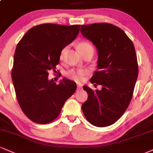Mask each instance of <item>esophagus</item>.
Returning <instances> with one entry per match:
<instances>
[{
  "mask_svg": "<svg viewBox=\"0 0 153 153\" xmlns=\"http://www.w3.org/2000/svg\"><path fill=\"white\" fill-rule=\"evenodd\" d=\"M82 88V86H81V85H79V84H78L77 85V90H78V91H79V90H80Z\"/></svg>",
  "mask_w": 153,
  "mask_h": 153,
  "instance_id": "esophagus-1",
  "label": "esophagus"
}]
</instances>
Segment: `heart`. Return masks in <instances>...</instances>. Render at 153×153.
<instances>
[{
	"instance_id": "obj_1",
	"label": "heart",
	"mask_w": 153,
	"mask_h": 153,
	"mask_svg": "<svg viewBox=\"0 0 153 153\" xmlns=\"http://www.w3.org/2000/svg\"><path fill=\"white\" fill-rule=\"evenodd\" d=\"M77 48H78L79 52H80L82 55L85 52L88 51V50L93 49V48L89 43L86 41H81L80 43H78L77 45ZM66 50H67V47L63 48L61 50L60 53V60H62L64 58V56H65V53L66 52ZM87 73V71L83 69H78V70H71V71H68L67 73H65L66 77L68 78L71 79V80H74V81L76 82H80L82 80L84 76Z\"/></svg>"
}]
</instances>
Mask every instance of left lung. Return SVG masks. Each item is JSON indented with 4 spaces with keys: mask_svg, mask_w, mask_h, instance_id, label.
Segmentation results:
<instances>
[{
    "mask_svg": "<svg viewBox=\"0 0 153 153\" xmlns=\"http://www.w3.org/2000/svg\"><path fill=\"white\" fill-rule=\"evenodd\" d=\"M80 32L97 50L99 71L91 82L102 86L100 91L83 86L88 97L82 112L93 126H109L120 118L131 101L138 75L135 47L126 33L113 24L81 25Z\"/></svg>",
    "mask_w": 153,
    "mask_h": 153,
    "instance_id": "left-lung-1",
    "label": "left lung"
}]
</instances>
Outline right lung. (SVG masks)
<instances>
[{
    "label": "right lung",
    "mask_w": 153,
    "mask_h": 153,
    "mask_svg": "<svg viewBox=\"0 0 153 153\" xmlns=\"http://www.w3.org/2000/svg\"><path fill=\"white\" fill-rule=\"evenodd\" d=\"M80 25L44 23L33 27L16 47L12 80L22 110L33 122L47 124L60 115L76 83L63 78L59 84L48 79L56 68L61 50L75 39Z\"/></svg>",
    "instance_id": "1"
}]
</instances>
